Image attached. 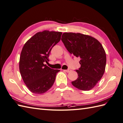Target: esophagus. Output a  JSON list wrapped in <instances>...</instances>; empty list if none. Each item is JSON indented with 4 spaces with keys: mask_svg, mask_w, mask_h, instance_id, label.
I'll use <instances>...</instances> for the list:
<instances>
[{
    "mask_svg": "<svg viewBox=\"0 0 123 123\" xmlns=\"http://www.w3.org/2000/svg\"><path fill=\"white\" fill-rule=\"evenodd\" d=\"M71 71V70H70V69H68V70H64V71H65V72H67V73L70 72Z\"/></svg>",
    "mask_w": 123,
    "mask_h": 123,
    "instance_id": "obj_1",
    "label": "esophagus"
}]
</instances>
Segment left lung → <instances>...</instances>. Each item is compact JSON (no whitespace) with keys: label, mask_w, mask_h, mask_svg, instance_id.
I'll return each mask as SVG.
<instances>
[{"label":"left lung","mask_w":123,"mask_h":123,"mask_svg":"<svg viewBox=\"0 0 123 123\" xmlns=\"http://www.w3.org/2000/svg\"><path fill=\"white\" fill-rule=\"evenodd\" d=\"M61 40L71 55L81 59V67L75 70L78 78L72 85L81 90H91L105 72L106 56L102 45L93 37L80 33L65 32Z\"/></svg>","instance_id":"obj_1"}]
</instances>
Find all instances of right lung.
Wrapping results in <instances>:
<instances>
[{
    "label": "right lung",
    "instance_id": "add662e5",
    "mask_svg": "<svg viewBox=\"0 0 123 123\" xmlns=\"http://www.w3.org/2000/svg\"><path fill=\"white\" fill-rule=\"evenodd\" d=\"M62 32L44 30L37 33L22 48L19 70L23 81L31 92L41 94L52 87L59 70L48 67L52 48L60 41Z\"/></svg>",
    "mask_w": 123,
    "mask_h": 123
}]
</instances>
